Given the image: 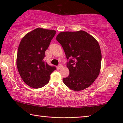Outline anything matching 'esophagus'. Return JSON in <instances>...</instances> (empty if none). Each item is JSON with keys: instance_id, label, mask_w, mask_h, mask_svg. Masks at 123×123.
Listing matches in <instances>:
<instances>
[{"instance_id": "34e87169", "label": "esophagus", "mask_w": 123, "mask_h": 123, "mask_svg": "<svg viewBox=\"0 0 123 123\" xmlns=\"http://www.w3.org/2000/svg\"><path fill=\"white\" fill-rule=\"evenodd\" d=\"M62 64H59V65L57 66V69H61V68H62Z\"/></svg>"}]
</instances>
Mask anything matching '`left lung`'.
I'll return each mask as SVG.
<instances>
[{"instance_id":"obj_1","label":"left lung","mask_w":123,"mask_h":123,"mask_svg":"<svg viewBox=\"0 0 123 123\" xmlns=\"http://www.w3.org/2000/svg\"><path fill=\"white\" fill-rule=\"evenodd\" d=\"M56 40L64 50L69 70V76L63 79L64 84L75 91L90 86L101 68V53L97 41L82 30L60 32Z\"/></svg>"}]
</instances>
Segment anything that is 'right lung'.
Wrapping results in <instances>:
<instances>
[{
  "instance_id": "1",
  "label": "right lung",
  "mask_w": 123,
  "mask_h": 123,
  "mask_svg": "<svg viewBox=\"0 0 123 123\" xmlns=\"http://www.w3.org/2000/svg\"><path fill=\"white\" fill-rule=\"evenodd\" d=\"M55 34V30L39 28L28 33L20 41L17 66L22 80L29 86L34 88L44 86L56 69L44 60L45 51Z\"/></svg>"
}]
</instances>
